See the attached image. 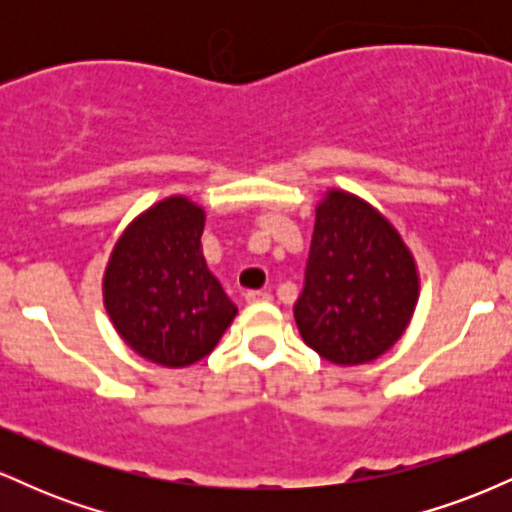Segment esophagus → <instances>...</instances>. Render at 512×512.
<instances>
[{"label": "esophagus", "mask_w": 512, "mask_h": 512, "mask_svg": "<svg viewBox=\"0 0 512 512\" xmlns=\"http://www.w3.org/2000/svg\"><path fill=\"white\" fill-rule=\"evenodd\" d=\"M267 301H272V296H269V293H264V291H248L245 293V303H267Z\"/></svg>", "instance_id": "1"}]
</instances>
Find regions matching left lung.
Listing matches in <instances>:
<instances>
[{
	"instance_id": "left-lung-1",
	"label": "left lung",
	"mask_w": 512,
	"mask_h": 512,
	"mask_svg": "<svg viewBox=\"0 0 512 512\" xmlns=\"http://www.w3.org/2000/svg\"><path fill=\"white\" fill-rule=\"evenodd\" d=\"M421 276L414 252L383 211L330 187L315 207V231L296 301L298 332L337 366H363L407 332Z\"/></svg>"
}]
</instances>
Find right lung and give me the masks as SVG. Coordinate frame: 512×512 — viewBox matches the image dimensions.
<instances>
[{
    "mask_svg": "<svg viewBox=\"0 0 512 512\" xmlns=\"http://www.w3.org/2000/svg\"><path fill=\"white\" fill-rule=\"evenodd\" d=\"M204 221V207L170 195L127 223L105 264V313L122 342L158 366L197 363L238 315L204 260Z\"/></svg>",
    "mask_w": 512,
    "mask_h": 512,
    "instance_id": "right-lung-1",
    "label": "right lung"
}]
</instances>
